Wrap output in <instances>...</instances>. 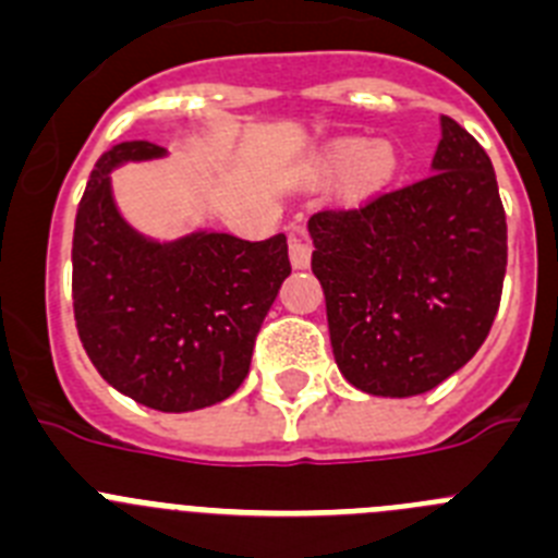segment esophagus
<instances>
[{
    "label": "esophagus",
    "instance_id": "obj_1",
    "mask_svg": "<svg viewBox=\"0 0 558 558\" xmlns=\"http://www.w3.org/2000/svg\"><path fill=\"white\" fill-rule=\"evenodd\" d=\"M289 258H291V267L305 269L311 264V244L303 242V239H291Z\"/></svg>",
    "mask_w": 558,
    "mask_h": 558
}]
</instances>
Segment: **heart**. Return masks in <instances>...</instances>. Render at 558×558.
I'll return each instance as SVG.
<instances>
[{
    "instance_id": "obj_1",
    "label": "heart",
    "mask_w": 558,
    "mask_h": 558,
    "mask_svg": "<svg viewBox=\"0 0 558 558\" xmlns=\"http://www.w3.org/2000/svg\"><path fill=\"white\" fill-rule=\"evenodd\" d=\"M330 169H348L353 167V180L355 185H373L375 180L384 178L389 172V149L386 147H373L364 153V144L359 142H348V144H339V147L330 153Z\"/></svg>"
}]
</instances>
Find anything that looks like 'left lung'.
I'll list each match as a JSON object with an SVG mask.
<instances>
[{"label":"left lung","mask_w":558,"mask_h":558,"mask_svg":"<svg viewBox=\"0 0 558 558\" xmlns=\"http://www.w3.org/2000/svg\"><path fill=\"white\" fill-rule=\"evenodd\" d=\"M311 269L341 375L411 398L478 353L506 278V210L489 155L441 119L434 172L314 214Z\"/></svg>","instance_id":"left-lung-1"}]
</instances>
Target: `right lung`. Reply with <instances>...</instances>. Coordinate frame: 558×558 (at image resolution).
I'll return each instance as SVG.
<instances>
[{"label": "right lung", "instance_id": "obj_1", "mask_svg": "<svg viewBox=\"0 0 558 558\" xmlns=\"http://www.w3.org/2000/svg\"><path fill=\"white\" fill-rule=\"evenodd\" d=\"M158 155V144L124 142L97 160L74 219L72 300L97 373L135 403L180 414L222 403L244 384L291 264L283 233L155 244L128 228L110 197V169Z\"/></svg>", "mask_w": 558, "mask_h": 558}]
</instances>
